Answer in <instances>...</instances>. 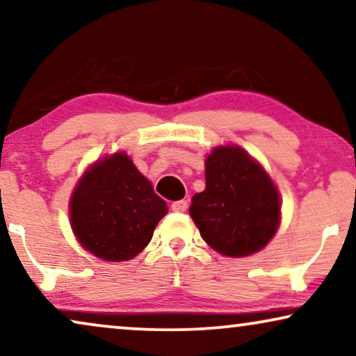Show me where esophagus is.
Wrapping results in <instances>:
<instances>
[{
    "label": "esophagus",
    "mask_w": 356,
    "mask_h": 356,
    "mask_svg": "<svg viewBox=\"0 0 356 356\" xmlns=\"http://www.w3.org/2000/svg\"><path fill=\"white\" fill-rule=\"evenodd\" d=\"M188 209V202L186 201H175L172 204V211L173 212H184Z\"/></svg>",
    "instance_id": "obj_1"
}]
</instances>
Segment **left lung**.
<instances>
[{
  "instance_id": "obj_1",
  "label": "left lung",
  "mask_w": 356,
  "mask_h": 356,
  "mask_svg": "<svg viewBox=\"0 0 356 356\" xmlns=\"http://www.w3.org/2000/svg\"><path fill=\"white\" fill-rule=\"evenodd\" d=\"M189 216L204 241L223 256L262 250L280 222L279 193L267 173L236 145L217 147L206 160V189L194 194Z\"/></svg>"
}]
</instances>
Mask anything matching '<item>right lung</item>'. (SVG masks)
I'll list each match as a JSON object with an SVG mask.
<instances>
[{
	"label": "right lung",
	"instance_id": "1",
	"mask_svg": "<svg viewBox=\"0 0 356 356\" xmlns=\"http://www.w3.org/2000/svg\"><path fill=\"white\" fill-rule=\"evenodd\" d=\"M167 204L124 152L97 162L71 197V223L82 246L100 259H133L149 245Z\"/></svg>",
	"mask_w": 356,
	"mask_h": 356
}]
</instances>
